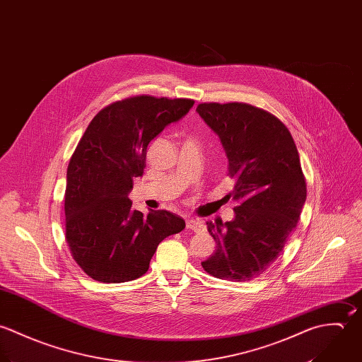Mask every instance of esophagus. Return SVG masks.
<instances>
[{
	"mask_svg": "<svg viewBox=\"0 0 362 362\" xmlns=\"http://www.w3.org/2000/svg\"><path fill=\"white\" fill-rule=\"evenodd\" d=\"M186 228H187V229H192V230H194V232H203V230H204V223H203L200 219H193V218H190V219L186 221Z\"/></svg>",
	"mask_w": 362,
	"mask_h": 362,
	"instance_id": "34e87169",
	"label": "esophagus"
}]
</instances>
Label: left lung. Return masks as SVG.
I'll use <instances>...</instances> for the list:
<instances>
[{
  "instance_id": "1",
  "label": "left lung",
  "mask_w": 362,
  "mask_h": 362,
  "mask_svg": "<svg viewBox=\"0 0 362 362\" xmlns=\"http://www.w3.org/2000/svg\"><path fill=\"white\" fill-rule=\"evenodd\" d=\"M199 115L216 132L236 185L235 218L207 222L217 242L203 269L222 280L249 281L281 255L306 200L296 145L274 115L242 102L200 103Z\"/></svg>"
}]
</instances>
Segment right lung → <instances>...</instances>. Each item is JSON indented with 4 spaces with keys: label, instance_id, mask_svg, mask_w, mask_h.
I'll return each instance as SVG.
<instances>
[{
    "label": "right lung",
    "instance_id": "1",
    "mask_svg": "<svg viewBox=\"0 0 362 362\" xmlns=\"http://www.w3.org/2000/svg\"><path fill=\"white\" fill-rule=\"evenodd\" d=\"M193 105L137 95L105 106L88 124L69 163L64 213L71 256L90 279L115 284L144 276L158 245L185 229L166 210H134L129 192L144 173L148 144Z\"/></svg>",
    "mask_w": 362,
    "mask_h": 362
}]
</instances>
